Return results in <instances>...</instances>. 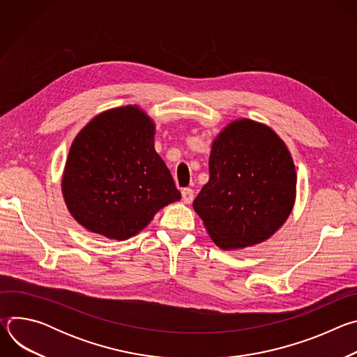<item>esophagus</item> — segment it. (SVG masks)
Here are the masks:
<instances>
[{"label":"esophagus","mask_w":357,"mask_h":357,"mask_svg":"<svg viewBox=\"0 0 357 357\" xmlns=\"http://www.w3.org/2000/svg\"><path fill=\"white\" fill-rule=\"evenodd\" d=\"M182 200L186 203V205H189V203L193 200V190L186 188L182 190Z\"/></svg>","instance_id":"obj_1"}]
</instances>
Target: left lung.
<instances>
[{
  "label": "left lung",
  "instance_id": "8db88e82",
  "mask_svg": "<svg viewBox=\"0 0 357 357\" xmlns=\"http://www.w3.org/2000/svg\"><path fill=\"white\" fill-rule=\"evenodd\" d=\"M209 174L193 209L223 250L270 238L294 208V161L282 139L264 124L248 119L230 123L212 144Z\"/></svg>",
  "mask_w": 357,
  "mask_h": 357
}]
</instances>
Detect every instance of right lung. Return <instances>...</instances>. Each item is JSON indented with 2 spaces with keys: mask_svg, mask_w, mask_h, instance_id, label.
<instances>
[{
  "mask_svg": "<svg viewBox=\"0 0 357 357\" xmlns=\"http://www.w3.org/2000/svg\"><path fill=\"white\" fill-rule=\"evenodd\" d=\"M155 124L139 107L96 116L75 138L62 192L70 215L89 231L127 240L181 199L154 148Z\"/></svg>",
  "mask_w": 357,
  "mask_h": 357,
  "instance_id": "1",
  "label": "right lung"
}]
</instances>
